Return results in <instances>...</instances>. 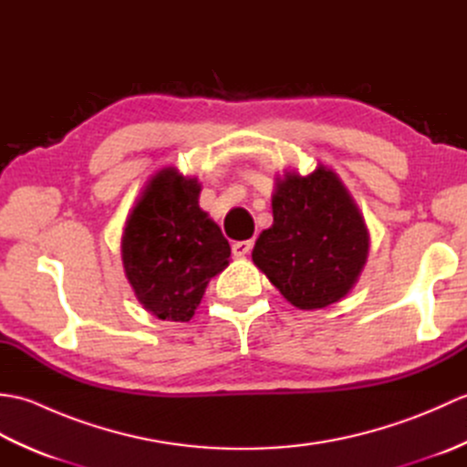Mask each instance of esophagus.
<instances>
[{
    "label": "esophagus",
    "mask_w": 467,
    "mask_h": 467,
    "mask_svg": "<svg viewBox=\"0 0 467 467\" xmlns=\"http://www.w3.org/2000/svg\"><path fill=\"white\" fill-rule=\"evenodd\" d=\"M253 246H254L253 241H239V243H234V244H233V254H234V256H246V254H249V253L253 251Z\"/></svg>",
    "instance_id": "1"
}]
</instances>
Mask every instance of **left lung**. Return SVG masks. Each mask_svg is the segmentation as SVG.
<instances>
[{
	"mask_svg": "<svg viewBox=\"0 0 467 467\" xmlns=\"http://www.w3.org/2000/svg\"><path fill=\"white\" fill-rule=\"evenodd\" d=\"M369 253V234L351 194L329 168L286 172L273 194V226L261 233L253 261L286 301L323 309L353 289Z\"/></svg>",
	"mask_w": 467,
	"mask_h": 467,
	"instance_id": "left-lung-1",
	"label": "left lung"
}]
</instances>
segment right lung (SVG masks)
<instances>
[{
    "label": "right lung",
    "instance_id": "add662e5",
    "mask_svg": "<svg viewBox=\"0 0 467 467\" xmlns=\"http://www.w3.org/2000/svg\"><path fill=\"white\" fill-rule=\"evenodd\" d=\"M198 194L196 178L164 168L126 221V276L144 309L162 321H191L208 281L231 256L221 228L198 206Z\"/></svg>",
    "mask_w": 467,
    "mask_h": 467
}]
</instances>
